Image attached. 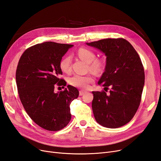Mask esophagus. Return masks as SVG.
I'll use <instances>...</instances> for the list:
<instances>
[{"label": "esophagus", "mask_w": 161, "mask_h": 161, "mask_svg": "<svg viewBox=\"0 0 161 161\" xmlns=\"http://www.w3.org/2000/svg\"><path fill=\"white\" fill-rule=\"evenodd\" d=\"M87 93V92H86V91H82V90H80V92H79V95L80 96H83V95H84L85 93Z\"/></svg>", "instance_id": "34e87169"}]
</instances>
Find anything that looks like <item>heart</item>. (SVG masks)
Returning <instances> with one entry per match:
<instances>
[{"instance_id":"b5f03b06","label":"heart","mask_w":161,"mask_h":161,"mask_svg":"<svg viewBox=\"0 0 161 161\" xmlns=\"http://www.w3.org/2000/svg\"><path fill=\"white\" fill-rule=\"evenodd\" d=\"M77 56L82 60L88 64V67L90 71L94 73H99L103 67V62L99 58H96V54L91 50L85 47H81L77 50ZM71 59L69 56L64 57L59 62V68L64 73H69L71 71ZM93 81V77L90 75H75L69 80V84L76 87L86 89L89 84Z\"/></svg>"}]
</instances>
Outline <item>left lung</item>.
Wrapping results in <instances>:
<instances>
[{"label":"left lung","instance_id":"obj_1","mask_svg":"<svg viewBox=\"0 0 161 161\" xmlns=\"http://www.w3.org/2000/svg\"><path fill=\"white\" fill-rule=\"evenodd\" d=\"M87 45L106 56L105 71L98 81L110 93L92 92V110L96 121L108 128L122 127L137 111L145 84V71L139 54L124 38H107ZM106 90H105V89Z\"/></svg>","mask_w":161,"mask_h":161}]
</instances>
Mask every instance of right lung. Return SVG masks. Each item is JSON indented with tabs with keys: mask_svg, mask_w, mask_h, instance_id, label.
Segmentation results:
<instances>
[{
	"mask_svg": "<svg viewBox=\"0 0 161 161\" xmlns=\"http://www.w3.org/2000/svg\"><path fill=\"white\" fill-rule=\"evenodd\" d=\"M72 46L53 42L36 44L24 52L17 65L16 81L21 103L32 121L47 130L57 131L67 125L71 117L69 105L79 96L77 88L69 85L54 92L56 86L64 88L66 85L59 78V62Z\"/></svg>",
	"mask_w": 161,
	"mask_h": 161,
	"instance_id": "add662e5",
	"label": "right lung"
}]
</instances>
